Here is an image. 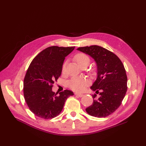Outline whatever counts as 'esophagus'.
<instances>
[{
	"label": "esophagus",
	"mask_w": 146,
	"mask_h": 146,
	"mask_svg": "<svg viewBox=\"0 0 146 146\" xmlns=\"http://www.w3.org/2000/svg\"><path fill=\"white\" fill-rule=\"evenodd\" d=\"M75 95H76V96L79 97V98H82V97H83V94H78V93H75Z\"/></svg>",
	"instance_id": "obj_1"
}]
</instances>
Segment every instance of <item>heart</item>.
I'll list each match as a JSON object with an SVG mask.
<instances>
[{
  "label": "heart",
  "instance_id": "b5f03b06",
  "mask_svg": "<svg viewBox=\"0 0 146 146\" xmlns=\"http://www.w3.org/2000/svg\"><path fill=\"white\" fill-rule=\"evenodd\" d=\"M74 59L77 64L82 66V65L88 64L90 62V57L83 53H79L74 56ZM66 63L63 66V70H65ZM90 81L87 78L83 77H73L68 83L69 87L72 90L76 92H83L86 86L90 85Z\"/></svg>",
  "mask_w": 146,
  "mask_h": 146
}]
</instances>
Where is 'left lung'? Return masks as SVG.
I'll list each match as a JSON object with an SVG mask.
<instances>
[{
	"label": "left lung",
	"mask_w": 146,
	"mask_h": 146,
	"mask_svg": "<svg viewBox=\"0 0 146 146\" xmlns=\"http://www.w3.org/2000/svg\"><path fill=\"white\" fill-rule=\"evenodd\" d=\"M91 56L98 66V77L91 88L99 91L100 98L96 99L92 95L93 102L86 108L92 116L105 117L120 107L127 90V77L122 61L119 57L106 48L99 46L82 47L77 48Z\"/></svg>",
	"instance_id": "left-lung-1"
}]
</instances>
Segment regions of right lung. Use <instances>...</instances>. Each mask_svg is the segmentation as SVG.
Masks as SVG:
<instances>
[{
    "label": "right lung",
    "instance_id": "1",
    "mask_svg": "<svg viewBox=\"0 0 146 146\" xmlns=\"http://www.w3.org/2000/svg\"><path fill=\"white\" fill-rule=\"evenodd\" d=\"M75 47H48L31 62L24 80V96L30 110L35 115L45 119L58 116L66 100L73 92L66 90L59 93L52 91L53 84L62 71L65 57Z\"/></svg>",
    "mask_w": 146,
    "mask_h": 146
}]
</instances>
